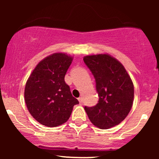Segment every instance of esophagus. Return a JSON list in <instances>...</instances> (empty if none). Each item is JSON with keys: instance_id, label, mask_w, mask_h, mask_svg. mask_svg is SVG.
I'll list each match as a JSON object with an SVG mask.
<instances>
[{"instance_id": "obj_1", "label": "esophagus", "mask_w": 159, "mask_h": 159, "mask_svg": "<svg viewBox=\"0 0 159 159\" xmlns=\"http://www.w3.org/2000/svg\"><path fill=\"white\" fill-rule=\"evenodd\" d=\"M78 101H79L80 104H82V97H80L79 98H78Z\"/></svg>"}]
</instances>
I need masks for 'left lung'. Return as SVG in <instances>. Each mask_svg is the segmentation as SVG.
<instances>
[{
  "mask_svg": "<svg viewBox=\"0 0 159 159\" xmlns=\"http://www.w3.org/2000/svg\"><path fill=\"white\" fill-rule=\"evenodd\" d=\"M84 62L94 76L98 103L93 107L84 106L88 118L102 129L118 125L131 110L134 85L125 66L108 54L86 56Z\"/></svg>",
  "mask_w": 159,
  "mask_h": 159,
  "instance_id": "8db88e82",
  "label": "left lung"
}]
</instances>
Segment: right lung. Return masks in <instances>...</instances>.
Here are the masks:
<instances>
[{
  "mask_svg": "<svg viewBox=\"0 0 159 159\" xmlns=\"http://www.w3.org/2000/svg\"><path fill=\"white\" fill-rule=\"evenodd\" d=\"M72 60V56L64 53L51 54L38 63L28 78L25 101L30 114L41 125L49 127L63 125L74 106L79 103L64 81Z\"/></svg>",
  "mask_w": 159,
  "mask_h": 159,
  "instance_id": "1",
  "label": "right lung"
}]
</instances>
